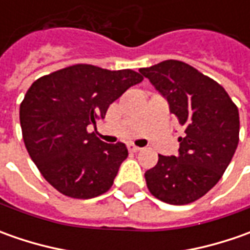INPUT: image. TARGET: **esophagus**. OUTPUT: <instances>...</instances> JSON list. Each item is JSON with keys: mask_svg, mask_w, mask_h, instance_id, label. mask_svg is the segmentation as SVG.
<instances>
[{"mask_svg": "<svg viewBox=\"0 0 250 250\" xmlns=\"http://www.w3.org/2000/svg\"><path fill=\"white\" fill-rule=\"evenodd\" d=\"M128 150H129V151H132V153H136V151H139V150H142V149H140V147H138V146H135L133 143H129V145H128Z\"/></svg>", "mask_w": 250, "mask_h": 250, "instance_id": "obj_1", "label": "esophagus"}]
</instances>
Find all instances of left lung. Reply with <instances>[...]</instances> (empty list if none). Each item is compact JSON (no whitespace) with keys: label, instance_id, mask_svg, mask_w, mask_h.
I'll return each mask as SVG.
<instances>
[{"label":"left lung","instance_id":"8db88e82","mask_svg":"<svg viewBox=\"0 0 250 250\" xmlns=\"http://www.w3.org/2000/svg\"><path fill=\"white\" fill-rule=\"evenodd\" d=\"M167 99L185 128L179 154L161 156L145 178L150 193L169 205H188L205 196L221 179L239 142V112L226 89L189 63L167 60L140 68Z\"/></svg>","mask_w":250,"mask_h":250}]
</instances>
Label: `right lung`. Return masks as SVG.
I'll use <instances>...</instances> for the list:
<instances>
[{
	"label": "right lung",
	"mask_w": 250,
	"mask_h": 250,
	"mask_svg": "<svg viewBox=\"0 0 250 250\" xmlns=\"http://www.w3.org/2000/svg\"><path fill=\"white\" fill-rule=\"evenodd\" d=\"M142 81L132 69L76 63L32 83L19 108L22 136L36 167L58 192L91 199L112 187L128 149L120 142L104 143L87 126Z\"/></svg>",
	"instance_id": "add662e5"
}]
</instances>
